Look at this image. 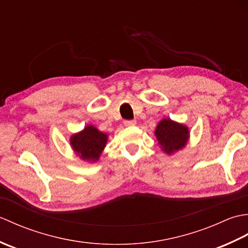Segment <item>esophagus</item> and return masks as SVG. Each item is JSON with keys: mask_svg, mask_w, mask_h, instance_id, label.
<instances>
[{"mask_svg": "<svg viewBox=\"0 0 248 248\" xmlns=\"http://www.w3.org/2000/svg\"><path fill=\"white\" fill-rule=\"evenodd\" d=\"M124 124L125 127H132V125L136 124V121L135 120H124Z\"/></svg>", "mask_w": 248, "mask_h": 248, "instance_id": "34e87169", "label": "esophagus"}]
</instances>
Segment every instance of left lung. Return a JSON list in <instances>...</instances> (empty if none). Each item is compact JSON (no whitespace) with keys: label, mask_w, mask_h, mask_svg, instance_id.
<instances>
[{"label":"left lung","mask_w":248,"mask_h":248,"mask_svg":"<svg viewBox=\"0 0 248 248\" xmlns=\"http://www.w3.org/2000/svg\"><path fill=\"white\" fill-rule=\"evenodd\" d=\"M155 134L162 150L167 155L175 154L186 147L189 138V131L186 125L176 123L170 118L160 121Z\"/></svg>","instance_id":"left-lung-1"}]
</instances>
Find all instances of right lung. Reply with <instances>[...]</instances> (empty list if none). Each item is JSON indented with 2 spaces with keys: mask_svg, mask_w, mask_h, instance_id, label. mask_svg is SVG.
Returning a JSON list of instances; mask_svg holds the SVG:
<instances>
[{
  "mask_svg": "<svg viewBox=\"0 0 248 248\" xmlns=\"http://www.w3.org/2000/svg\"><path fill=\"white\" fill-rule=\"evenodd\" d=\"M108 141V134L100 132L93 125H86L83 131L73 134L70 145L82 160L96 162L99 160Z\"/></svg>",
  "mask_w": 248,
  "mask_h": 248,
  "instance_id": "right-lung-1",
  "label": "right lung"
}]
</instances>
